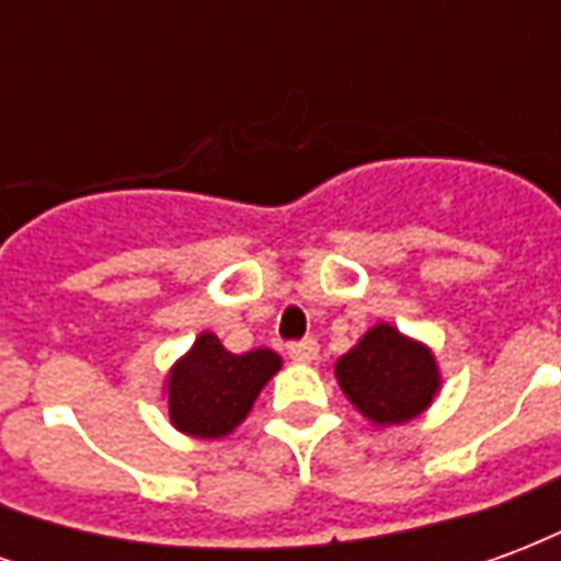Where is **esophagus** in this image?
<instances>
[{
    "label": "esophagus",
    "instance_id": "esophagus-1",
    "mask_svg": "<svg viewBox=\"0 0 561 561\" xmlns=\"http://www.w3.org/2000/svg\"><path fill=\"white\" fill-rule=\"evenodd\" d=\"M288 354H291V360H297V364H312V360L318 357V342L316 340L291 342V345H288Z\"/></svg>",
    "mask_w": 561,
    "mask_h": 561
}]
</instances>
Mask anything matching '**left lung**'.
Segmentation results:
<instances>
[{"mask_svg": "<svg viewBox=\"0 0 561 561\" xmlns=\"http://www.w3.org/2000/svg\"><path fill=\"white\" fill-rule=\"evenodd\" d=\"M336 381L376 426L414 421L442 388L433 352L385 321L366 330L352 352L336 360Z\"/></svg>", "mask_w": 561, "mask_h": 561, "instance_id": "left-lung-1", "label": "left lung"}]
</instances>
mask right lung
<instances>
[{
    "mask_svg": "<svg viewBox=\"0 0 561 561\" xmlns=\"http://www.w3.org/2000/svg\"><path fill=\"white\" fill-rule=\"evenodd\" d=\"M279 369L282 357L270 348L231 354L216 333H201L168 373L171 423L195 438H225L245 421Z\"/></svg>",
    "mask_w": 561,
    "mask_h": 561,
    "instance_id": "1",
    "label": "right lung"
}]
</instances>
